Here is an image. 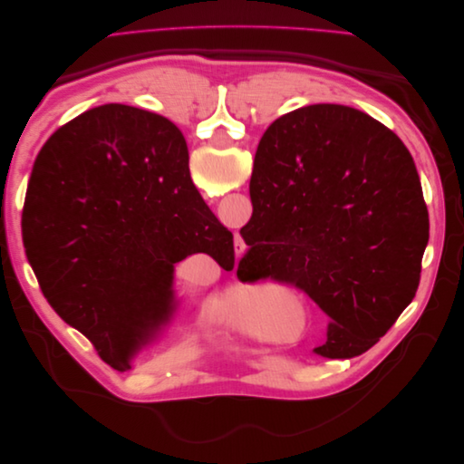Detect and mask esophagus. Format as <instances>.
Returning a JSON list of instances; mask_svg holds the SVG:
<instances>
[{
  "label": "esophagus",
  "mask_w": 464,
  "mask_h": 464,
  "mask_svg": "<svg viewBox=\"0 0 464 464\" xmlns=\"http://www.w3.org/2000/svg\"><path fill=\"white\" fill-rule=\"evenodd\" d=\"M242 254H244V246L236 244V256H242Z\"/></svg>",
  "instance_id": "esophagus-1"
}]
</instances>
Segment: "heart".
Segmentation results:
<instances>
[{"mask_svg": "<svg viewBox=\"0 0 464 464\" xmlns=\"http://www.w3.org/2000/svg\"><path fill=\"white\" fill-rule=\"evenodd\" d=\"M269 305V292L266 290H240L234 292L224 302V310L228 317L240 325H251Z\"/></svg>", "mask_w": 464, "mask_h": 464, "instance_id": "obj_1", "label": "heart"}]
</instances>
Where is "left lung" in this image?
Wrapping results in <instances>:
<instances>
[{
    "label": "left lung",
    "mask_w": 464,
    "mask_h": 464,
    "mask_svg": "<svg viewBox=\"0 0 464 464\" xmlns=\"http://www.w3.org/2000/svg\"><path fill=\"white\" fill-rule=\"evenodd\" d=\"M237 278L304 290L331 319V360L370 350L412 302L430 240L409 149L363 111L314 104L261 137Z\"/></svg>",
    "instance_id": "obj_1"
}]
</instances>
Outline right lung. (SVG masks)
<instances>
[{"label": "right lung", "instance_id": "add662e5", "mask_svg": "<svg viewBox=\"0 0 464 464\" xmlns=\"http://www.w3.org/2000/svg\"><path fill=\"white\" fill-rule=\"evenodd\" d=\"M21 227L53 312L118 372L172 319L176 263L203 251L234 266V236L193 186L184 135L125 104L82 111L48 139Z\"/></svg>", "mask_w": 464, "mask_h": 464}]
</instances>
